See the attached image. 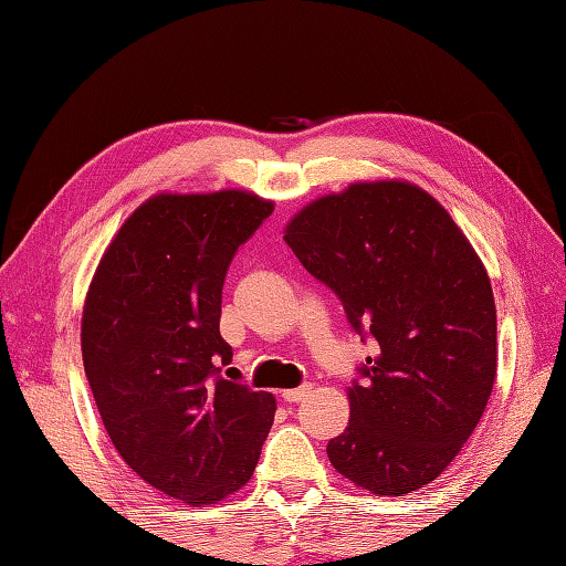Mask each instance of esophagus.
Returning <instances> with one entry per match:
<instances>
[{"instance_id": "esophagus-1", "label": "esophagus", "mask_w": 566, "mask_h": 566, "mask_svg": "<svg viewBox=\"0 0 566 566\" xmlns=\"http://www.w3.org/2000/svg\"><path fill=\"white\" fill-rule=\"evenodd\" d=\"M310 394H312V386L306 384V386H300V388H286V390H282V398L290 400V403H300V400H304Z\"/></svg>"}]
</instances>
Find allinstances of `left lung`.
<instances>
[{"mask_svg": "<svg viewBox=\"0 0 566 566\" xmlns=\"http://www.w3.org/2000/svg\"><path fill=\"white\" fill-rule=\"evenodd\" d=\"M284 242L376 342L346 390L352 418L328 440V460L374 495L428 485L480 423L497 374L495 300L478 252L406 180L324 195L294 214Z\"/></svg>", "mask_w": 566, "mask_h": 566, "instance_id": "8db88e82", "label": "left lung"}]
</instances>
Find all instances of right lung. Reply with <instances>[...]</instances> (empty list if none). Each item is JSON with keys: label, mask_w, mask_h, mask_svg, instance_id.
Returning <instances> with one entry per match:
<instances>
[{"label": "right lung", "mask_w": 566, "mask_h": 566, "mask_svg": "<svg viewBox=\"0 0 566 566\" xmlns=\"http://www.w3.org/2000/svg\"><path fill=\"white\" fill-rule=\"evenodd\" d=\"M272 210L248 190L153 195L86 294L81 354L106 433L133 472L192 507L248 485L274 423L272 394L220 376L224 274Z\"/></svg>", "instance_id": "obj_1"}]
</instances>
